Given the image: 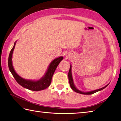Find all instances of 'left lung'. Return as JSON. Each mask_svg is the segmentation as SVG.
Instances as JSON below:
<instances>
[{"label":"left lung","instance_id":"left-lung-1","mask_svg":"<svg viewBox=\"0 0 121 121\" xmlns=\"http://www.w3.org/2000/svg\"><path fill=\"white\" fill-rule=\"evenodd\" d=\"M71 67L70 66V67L69 68V72H68V79H69V84L70 86V87L74 91L79 93H80V94H83V95H92L93 93H95V92H97L99 91H100L103 89H104L105 87H107V86H108L107 85L105 87H103L101 89H98V90H95L94 91H90V92H81L80 91L78 90L77 88L75 87V86H74V84H73V78H72V75H71Z\"/></svg>","mask_w":121,"mask_h":121}]
</instances>
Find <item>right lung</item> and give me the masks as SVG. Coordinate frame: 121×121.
<instances>
[{
    "label": "right lung",
    "mask_w": 121,
    "mask_h": 121,
    "mask_svg": "<svg viewBox=\"0 0 121 121\" xmlns=\"http://www.w3.org/2000/svg\"><path fill=\"white\" fill-rule=\"evenodd\" d=\"M15 45L16 43H14V46L11 49L9 54L8 58V67L10 71L12 76H13V77L17 81V82L20 85L22 86L23 87L32 91H40L48 87L51 83L52 78L54 73L55 72L58 64L63 59V57H60L57 58L52 61L45 76L41 79L40 80L36 81L27 80L20 77L16 73V71H14L13 66H12V55Z\"/></svg>",
    "instance_id": "add662e5"
}]
</instances>
